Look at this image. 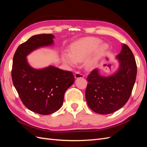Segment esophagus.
I'll return each instance as SVG.
<instances>
[{
	"mask_svg": "<svg viewBox=\"0 0 147 147\" xmlns=\"http://www.w3.org/2000/svg\"><path fill=\"white\" fill-rule=\"evenodd\" d=\"M83 77H84V75H83L82 74H81L80 72H77L76 74H75V78H83Z\"/></svg>",
	"mask_w": 147,
	"mask_h": 147,
	"instance_id": "34e87169",
	"label": "esophagus"
}]
</instances>
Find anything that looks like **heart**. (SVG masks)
Returning a JSON list of instances; mask_svg holds the SVG:
<instances>
[{"label":"heart","mask_w":147,"mask_h":147,"mask_svg":"<svg viewBox=\"0 0 147 147\" xmlns=\"http://www.w3.org/2000/svg\"><path fill=\"white\" fill-rule=\"evenodd\" d=\"M100 39L95 37H88L73 43L70 46V54L64 53L63 59L71 66H76L77 63L85 60L92 53L91 56L85 61L87 68L93 67L108 48V45L100 43Z\"/></svg>","instance_id":"1"}]
</instances>
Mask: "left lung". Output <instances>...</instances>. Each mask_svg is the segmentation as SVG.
Masks as SVG:
<instances>
[{
    "instance_id": "8db88e82",
    "label": "left lung",
    "mask_w": 147,
    "mask_h": 147,
    "mask_svg": "<svg viewBox=\"0 0 147 147\" xmlns=\"http://www.w3.org/2000/svg\"><path fill=\"white\" fill-rule=\"evenodd\" d=\"M116 57L119 67L113 75L103 77L95 69L86 78V100L89 107L96 113L106 115L116 112L131 96L137 75L135 57L126 44Z\"/></svg>"
}]
</instances>
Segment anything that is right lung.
<instances>
[{
  "label": "right lung",
  "instance_id": "add662e5",
  "mask_svg": "<svg viewBox=\"0 0 147 147\" xmlns=\"http://www.w3.org/2000/svg\"><path fill=\"white\" fill-rule=\"evenodd\" d=\"M52 34L31 37L18 47L13 56L11 78L21 101L29 110L49 115L63 105L66 90L74 82L72 72L50 65L42 69L32 68L28 63L29 53L40 47L53 44Z\"/></svg>",
  "mask_w": 147,
  "mask_h": 147
}]
</instances>
